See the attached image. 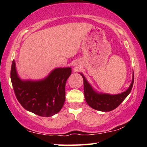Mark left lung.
Listing matches in <instances>:
<instances>
[{"label":"left lung","mask_w":147,"mask_h":147,"mask_svg":"<svg viewBox=\"0 0 147 147\" xmlns=\"http://www.w3.org/2000/svg\"><path fill=\"white\" fill-rule=\"evenodd\" d=\"M81 75L84 80V91L86 102L90 107L102 112L111 111L117 108L130 94L134 83L133 75L132 83L126 91L116 95L98 94L92 89L91 86L86 80L85 77L82 74Z\"/></svg>","instance_id":"obj_1"}]
</instances>
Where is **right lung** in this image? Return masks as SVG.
Masks as SVG:
<instances>
[{
  "instance_id": "right-lung-1",
  "label": "right lung",
  "mask_w": 147,
  "mask_h": 147,
  "mask_svg": "<svg viewBox=\"0 0 147 147\" xmlns=\"http://www.w3.org/2000/svg\"><path fill=\"white\" fill-rule=\"evenodd\" d=\"M70 67L55 69L45 80L38 82L22 81L13 61L11 79L16 98L28 111L43 117L59 112L65 99V83L71 75Z\"/></svg>"
}]
</instances>
